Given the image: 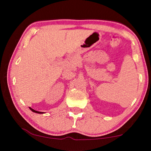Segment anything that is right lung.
<instances>
[{
  "instance_id": "add662e5",
  "label": "right lung",
  "mask_w": 151,
  "mask_h": 151,
  "mask_svg": "<svg viewBox=\"0 0 151 151\" xmlns=\"http://www.w3.org/2000/svg\"><path fill=\"white\" fill-rule=\"evenodd\" d=\"M30 109L31 110V111H32V112H36V113H39V114H42L43 112H39V111H35V110H34V109H31L30 107Z\"/></svg>"
}]
</instances>
